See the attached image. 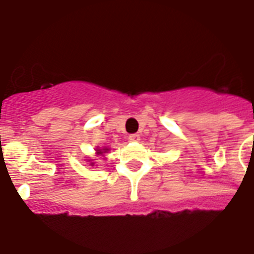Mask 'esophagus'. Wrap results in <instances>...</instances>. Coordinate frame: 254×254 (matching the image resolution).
Listing matches in <instances>:
<instances>
[{
    "mask_svg": "<svg viewBox=\"0 0 254 254\" xmlns=\"http://www.w3.org/2000/svg\"><path fill=\"white\" fill-rule=\"evenodd\" d=\"M129 141H132V142H138L140 141V136H138L137 133H133L129 136Z\"/></svg>",
    "mask_w": 254,
    "mask_h": 254,
    "instance_id": "esophagus-1",
    "label": "esophagus"
}]
</instances>
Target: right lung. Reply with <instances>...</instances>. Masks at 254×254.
Returning a JSON list of instances; mask_svg holds the SVG:
<instances>
[{"mask_svg":"<svg viewBox=\"0 0 254 254\" xmlns=\"http://www.w3.org/2000/svg\"><path fill=\"white\" fill-rule=\"evenodd\" d=\"M107 151H109V149H108V147H103V149H98L96 150V155H103V156H104V154ZM94 164L95 163H90V165H94Z\"/></svg>","mask_w":254,"mask_h":254,"instance_id":"obj_1","label":"right lung"}]
</instances>
